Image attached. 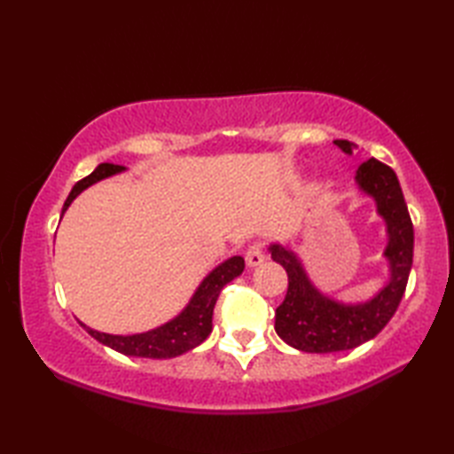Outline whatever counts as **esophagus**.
<instances>
[{
    "label": "esophagus",
    "mask_w": 454,
    "mask_h": 454,
    "mask_svg": "<svg viewBox=\"0 0 454 454\" xmlns=\"http://www.w3.org/2000/svg\"><path fill=\"white\" fill-rule=\"evenodd\" d=\"M265 262V254L262 246H252L246 252V263L247 267H257Z\"/></svg>",
    "instance_id": "obj_1"
}]
</instances>
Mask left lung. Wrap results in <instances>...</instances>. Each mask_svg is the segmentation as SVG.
I'll use <instances>...</instances> for the list:
<instances>
[{
	"mask_svg": "<svg viewBox=\"0 0 454 454\" xmlns=\"http://www.w3.org/2000/svg\"><path fill=\"white\" fill-rule=\"evenodd\" d=\"M337 148L353 153V144L335 140ZM356 189L371 197L376 215L387 226L388 281L363 302H341L324 294L308 277L302 259L288 246L271 244L273 262L285 267L288 291L275 312V332L285 343L306 353H337L371 341L390 322L406 291L413 262V226L400 181L379 160L363 161L355 173Z\"/></svg>",
	"mask_w": 454,
	"mask_h": 454,
	"instance_id": "obj_1",
	"label": "left lung"
}]
</instances>
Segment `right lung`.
<instances>
[{"label":"right lung","mask_w":454,"mask_h":454,"mask_svg":"<svg viewBox=\"0 0 454 454\" xmlns=\"http://www.w3.org/2000/svg\"><path fill=\"white\" fill-rule=\"evenodd\" d=\"M122 166H114V163H99L93 173L88 177H83L74 185L72 192L67 195L62 216L72 205V200L80 195L82 191L95 185L98 181H103L107 177L122 173ZM244 257L234 255L228 257L226 262L218 263L212 271L202 278L197 291L192 293L191 301L183 310L171 317L169 322L153 327L150 332L144 333H132V335H113L98 332L93 327H85L91 337H95L99 343L111 347V349L119 351L129 356H146V359H171V356H179L191 349H195L197 345L207 340L208 333L212 332V312H215V304L218 301V294L230 281H234L236 277L242 275L244 271Z\"/></svg>","instance_id":"add662e5"}]
</instances>
